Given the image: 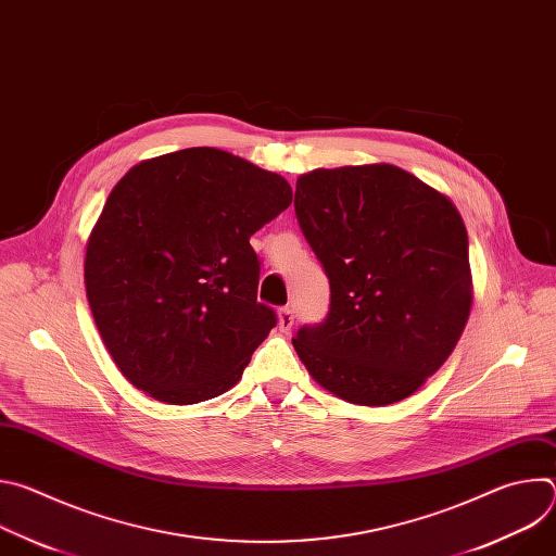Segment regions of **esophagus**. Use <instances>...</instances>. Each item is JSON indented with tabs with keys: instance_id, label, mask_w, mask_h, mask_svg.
Segmentation results:
<instances>
[{
	"instance_id": "esophagus-1",
	"label": "esophagus",
	"mask_w": 556,
	"mask_h": 556,
	"mask_svg": "<svg viewBox=\"0 0 556 556\" xmlns=\"http://www.w3.org/2000/svg\"><path fill=\"white\" fill-rule=\"evenodd\" d=\"M294 326V307L286 305L279 309V330L281 332H290Z\"/></svg>"
}]
</instances>
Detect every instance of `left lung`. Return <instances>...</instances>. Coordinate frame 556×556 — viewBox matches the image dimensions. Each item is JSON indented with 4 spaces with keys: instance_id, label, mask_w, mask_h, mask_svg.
<instances>
[{
    "instance_id": "8db88e82",
    "label": "left lung",
    "mask_w": 556,
    "mask_h": 556,
    "mask_svg": "<svg viewBox=\"0 0 556 556\" xmlns=\"http://www.w3.org/2000/svg\"><path fill=\"white\" fill-rule=\"evenodd\" d=\"M301 232L330 279V309L292 345L339 399L412 395L453 352L470 312L468 237L453 202L393 165L296 180Z\"/></svg>"
}]
</instances>
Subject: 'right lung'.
Listing matches in <instances>:
<instances>
[{"label": "right lung", "instance_id": "add662e5", "mask_svg": "<svg viewBox=\"0 0 556 556\" xmlns=\"http://www.w3.org/2000/svg\"><path fill=\"white\" fill-rule=\"evenodd\" d=\"M292 202L290 185L240 155L191 147L131 167L86 253V292L123 376L169 405L242 378L277 326L257 301L251 235Z\"/></svg>", "mask_w": 556, "mask_h": 556}]
</instances>
